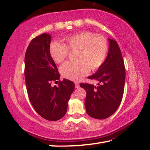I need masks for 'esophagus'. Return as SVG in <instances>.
Masks as SVG:
<instances>
[{"instance_id": "1", "label": "esophagus", "mask_w": 150, "mask_h": 150, "mask_svg": "<svg viewBox=\"0 0 150 150\" xmlns=\"http://www.w3.org/2000/svg\"><path fill=\"white\" fill-rule=\"evenodd\" d=\"M74 84H75V87H76V88H79V87H80L79 83H78V82H75Z\"/></svg>"}]
</instances>
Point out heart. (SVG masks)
<instances>
[{
	"instance_id": "obj_1",
	"label": "heart",
	"mask_w": 150,
	"mask_h": 150,
	"mask_svg": "<svg viewBox=\"0 0 150 150\" xmlns=\"http://www.w3.org/2000/svg\"><path fill=\"white\" fill-rule=\"evenodd\" d=\"M65 44L52 42L49 46L51 58L61 63L68 56L69 50L77 51L76 62H66L61 65L60 72L65 79L77 81L102 66L108 54V43L104 37L91 31H82L64 39Z\"/></svg>"
}]
</instances>
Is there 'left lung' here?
Wrapping results in <instances>:
<instances>
[{
    "label": "left lung",
    "mask_w": 150,
    "mask_h": 150,
    "mask_svg": "<svg viewBox=\"0 0 150 150\" xmlns=\"http://www.w3.org/2000/svg\"><path fill=\"white\" fill-rule=\"evenodd\" d=\"M109 48L105 61L88 79L98 81L97 86L81 83L87 92L85 105L91 117L104 120L117 109L124 94L126 69L122 52L115 40L108 39Z\"/></svg>",
    "instance_id": "obj_1"
}]
</instances>
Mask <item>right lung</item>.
Segmentation results:
<instances>
[{"label":"right lung","mask_w":150,"mask_h":150,"mask_svg":"<svg viewBox=\"0 0 150 150\" xmlns=\"http://www.w3.org/2000/svg\"><path fill=\"white\" fill-rule=\"evenodd\" d=\"M51 36L43 33L34 39L26 49L24 76L28 98L35 111L49 121H57L65 115L74 83L60 81V74L49 53ZM59 86L52 87V81Z\"/></svg>","instance_id":"right-lung-1"}]
</instances>
